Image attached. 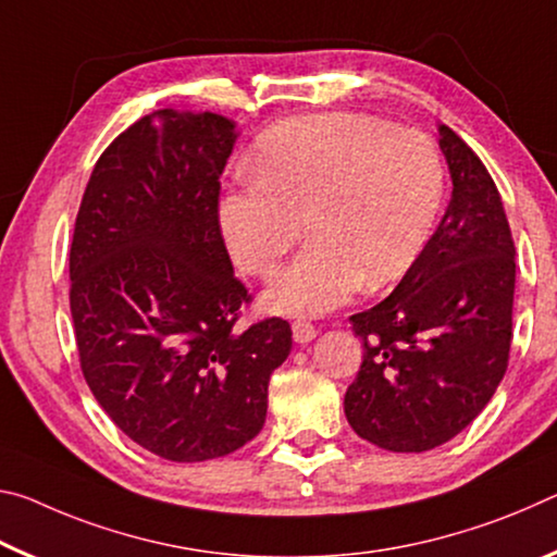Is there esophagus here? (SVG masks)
Segmentation results:
<instances>
[{
  "mask_svg": "<svg viewBox=\"0 0 557 557\" xmlns=\"http://www.w3.org/2000/svg\"><path fill=\"white\" fill-rule=\"evenodd\" d=\"M290 327H294V341L300 343V345L311 343L318 335V327L313 323H308V321H294V325H290Z\"/></svg>",
  "mask_w": 557,
  "mask_h": 557,
  "instance_id": "obj_1",
  "label": "esophagus"
}]
</instances>
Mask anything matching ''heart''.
Returning a JSON list of instances; mask_svg holds the SVG:
<instances>
[{
    "label": "heart",
    "instance_id": "b5f03b06",
    "mask_svg": "<svg viewBox=\"0 0 557 557\" xmlns=\"http://www.w3.org/2000/svg\"><path fill=\"white\" fill-rule=\"evenodd\" d=\"M249 172L219 202L234 261L271 278L304 222L311 236L267 290V306L284 315H323L362 284H395L430 242L442 209L444 165L430 135L362 113L269 127Z\"/></svg>",
    "mask_w": 557,
    "mask_h": 557
}]
</instances>
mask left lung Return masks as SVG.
Listing matches in <instances>:
<instances>
[{
	"label": "left lung",
	"instance_id": "left-lung-1",
	"mask_svg": "<svg viewBox=\"0 0 557 557\" xmlns=\"http://www.w3.org/2000/svg\"><path fill=\"white\" fill-rule=\"evenodd\" d=\"M451 202L397 288L350 315L362 341L345 392L355 434L387 451H430L479 417L508 368L516 246L484 162L440 125Z\"/></svg>",
	"mask_w": 557,
	"mask_h": 557
}]
</instances>
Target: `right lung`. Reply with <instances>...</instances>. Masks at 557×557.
Instances as JSON below:
<instances>
[{"instance_id": "1", "label": "right lung", "mask_w": 557, "mask_h": 557, "mask_svg": "<svg viewBox=\"0 0 557 557\" xmlns=\"http://www.w3.org/2000/svg\"><path fill=\"white\" fill-rule=\"evenodd\" d=\"M234 121L162 108L100 154L69 253L71 315L90 392L117 430L168 461L242 449L267 422L290 325H239L251 294L219 226Z\"/></svg>"}]
</instances>
